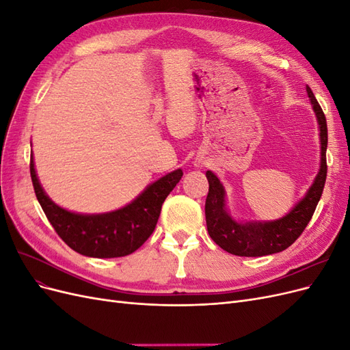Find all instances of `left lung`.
<instances>
[{
	"label": "left lung",
	"mask_w": 350,
	"mask_h": 350,
	"mask_svg": "<svg viewBox=\"0 0 350 350\" xmlns=\"http://www.w3.org/2000/svg\"><path fill=\"white\" fill-rule=\"evenodd\" d=\"M306 92H308L320 125L321 166L308 193L293 207V210L289 211V215L274 221H264V224L262 221L238 224L228 215L225 208L224 185L220 184L213 172H206L208 179V194L206 198V224L208 235L221 250L234 254V256L261 257L291 247L310 224L321 198L327 176V121L310 86H306Z\"/></svg>",
	"instance_id": "obj_1"
}]
</instances>
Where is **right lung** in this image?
Instances as JSON below:
<instances>
[{
	"label": "right lung",
	"instance_id": "add662e5",
	"mask_svg": "<svg viewBox=\"0 0 350 350\" xmlns=\"http://www.w3.org/2000/svg\"><path fill=\"white\" fill-rule=\"evenodd\" d=\"M30 176L42 210L71 250L86 257L115 258L139 250L153 234L163 201L179 183L183 171L176 169L157 179L129 206L103 215H77L57 206L38 181L33 156Z\"/></svg>",
	"mask_w": 350,
	"mask_h": 350
}]
</instances>
